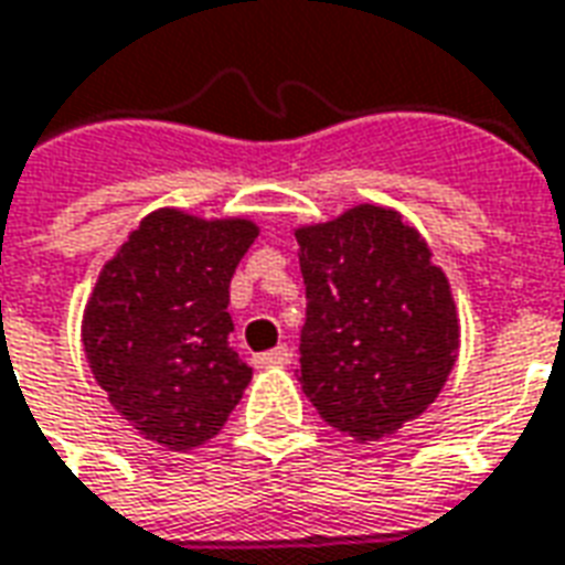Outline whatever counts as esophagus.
<instances>
[{"label":"esophagus","mask_w":565,"mask_h":565,"mask_svg":"<svg viewBox=\"0 0 565 565\" xmlns=\"http://www.w3.org/2000/svg\"><path fill=\"white\" fill-rule=\"evenodd\" d=\"M291 362V350L289 347H274V350H267V353L255 355V365L258 367H282Z\"/></svg>","instance_id":"34e87169"}]
</instances>
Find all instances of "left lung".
Here are the masks:
<instances>
[{"label": "left lung", "instance_id": "8db88e82", "mask_svg": "<svg viewBox=\"0 0 565 565\" xmlns=\"http://www.w3.org/2000/svg\"><path fill=\"white\" fill-rule=\"evenodd\" d=\"M307 322L301 390L359 444L417 419L459 355V313L429 243L402 212L359 203L295 227Z\"/></svg>", "mask_w": 565, "mask_h": 565}]
</instances>
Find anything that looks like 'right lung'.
I'll return each mask as SVG.
<instances>
[{
  "label": "right lung",
  "instance_id": "obj_1",
  "mask_svg": "<svg viewBox=\"0 0 565 565\" xmlns=\"http://www.w3.org/2000/svg\"><path fill=\"white\" fill-rule=\"evenodd\" d=\"M258 237L252 218L148 212L103 264L82 343L111 407L148 441L188 454L215 438L249 386L231 347V276Z\"/></svg>",
  "mask_w": 565,
  "mask_h": 565
}]
</instances>
